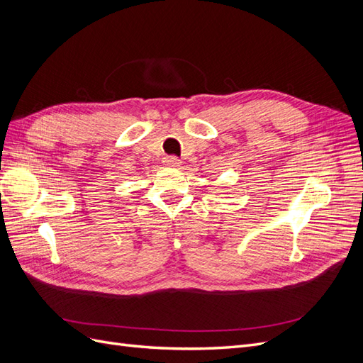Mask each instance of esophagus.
Masks as SVG:
<instances>
[{"label":"esophagus","instance_id":"34e87169","mask_svg":"<svg viewBox=\"0 0 363 363\" xmlns=\"http://www.w3.org/2000/svg\"><path fill=\"white\" fill-rule=\"evenodd\" d=\"M167 164H168V167L177 168V167H180V164H182V160H179L177 157H169V159L167 160Z\"/></svg>","mask_w":363,"mask_h":363}]
</instances>
